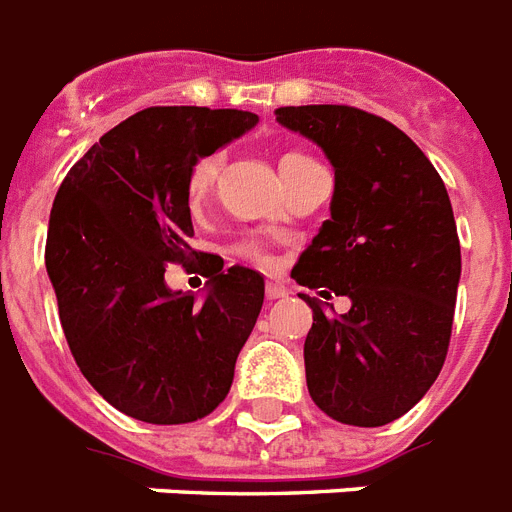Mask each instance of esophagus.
<instances>
[{
	"mask_svg": "<svg viewBox=\"0 0 512 512\" xmlns=\"http://www.w3.org/2000/svg\"><path fill=\"white\" fill-rule=\"evenodd\" d=\"M288 296V288L280 285V282H267V298L269 301H277V298Z\"/></svg>",
	"mask_w": 512,
	"mask_h": 512,
	"instance_id": "esophagus-1",
	"label": "esophagus"
}]
</instances>
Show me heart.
Returning <instances> with one entry per match:
<instances>
[{
    "label": "heart",
    "mask_w": 512,
    "mask_h": 512,
    "mask_svg": "<svg viewBox=\"0 0 512 512\" xmlns=\"http://www.w3.org/2000/svg\"><path fill=\"white\" fill-rule=\"evenodd\" d=\"M301 161H312L309 155L304 153H285L280 158V169H285V166H290V163H301ZM222 163H224V153H206L200 155L198 161H195V166H192L190 171V179H187V195H190V203H200V200L206 198L208 192L214 190L216 179H219V174H222ZM237 253L240 256H245V259L256 261V264H261V267H267L269 261V253L261 248L256 240H243V243L237 245Z\"/></svg>",
    "instance_id": "1"
}]
</instances>
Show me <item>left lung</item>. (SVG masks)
Returning a JSON list of instances; mask_svg holds the SVG:
<instances>
[{"label":"left lung","mask_w":512,"mask_h":512,"mask_svg":"<svg viewBox=\"0 0 512 512\" xmlns=\"http://www.w3.org/2000/svg\"><path fill=\"white\" fill-rule=\"evenodd\" d=\"M275 116L335 169L330 219L290 275L351 298L349 312L330 314L301 293L314 314L309 396L338 423L386 425L423 399L447 359L460 282L447 187L402 129L367 110L290 105Z\"/></svg>","instance_id":"obj_1"}]
</instances>
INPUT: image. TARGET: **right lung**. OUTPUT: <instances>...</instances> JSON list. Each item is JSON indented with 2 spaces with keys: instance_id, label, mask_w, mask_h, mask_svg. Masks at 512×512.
Returning <instances> with one entry per match:
<instances>
[{
  "instance_id": "obj_1",
  "label": "right lung",
  "mask_w": 512,
  "mask_h": 512,
  "mask_svg": "<svg viewBox=\"0 0 512 512\" xmlns=\"http://www.w3.org/2000/svg\"><path fill=\"white\" fill-rule=\"evenodd\" d=\"M256 121L235 108H145L102 134L57 190L44 261L65 341L94 391L129 418L192 423L230 394L264 277L219 269L195 298L163 275L198 259L187 243L195 161Z\"/></svg>"
}]
</instances>
